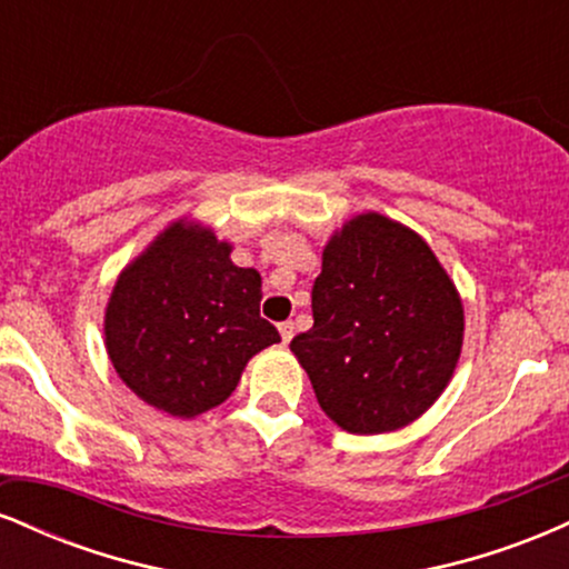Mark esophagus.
<instances>
[{
	"instance_id": "esophagus-1",
	"label": "esophagus",
	"mask_w": 569,
	"mask_h": 569,
	"mask_svg": "<svg viewBox=\"0 0 569 569\" xmlns=\"http://www.w3.org/2000/svg\"><path fill=\"white\" fill-rule=\"evenodd\" d=\"M278 331H280V339H283V345H289L291 337H293V323L291 321L278 323Z\"/></svg>"
}]
</instances>
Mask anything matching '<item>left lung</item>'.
Segmentation results:
<instances>
[{"label": "left lung", "instance_id": "left-lung-1", "mask_svg": "<svg viewBox=\"0 0 569 569\" xmlns=\"http://www.w3.org/2000/svg\"><path fill=\"white\" fill-rule=\"evenodd\" d=\"M462 329L460 293L430 246L369 211L326 243L312 329L291 339V352L339 428L388 433L443 393Z\"/></svg>", "mask_w": 569, "mask_h": 569}]
</instances>
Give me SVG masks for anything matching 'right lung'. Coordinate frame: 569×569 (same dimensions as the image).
Wrapping results in <instances>:
<instances>
[{
	"mask_svg": "<svg viewBox=\"0 0 569 569\" xmlns=\"http://www.w3.org/2000/svg\"><path fill=\"white\" fill-rule=\"evenodd\" d=\"M208 227L173 221L117 278L103 318L120 380L149 407L198 417L238 388L246 363L280 342L259 316L262 276Z\"/></svg>",
	"mask_w": 569,
	"mask_h": 569,
	"instance_id": "1",
	"label": "right lung"
}]
</instances>
